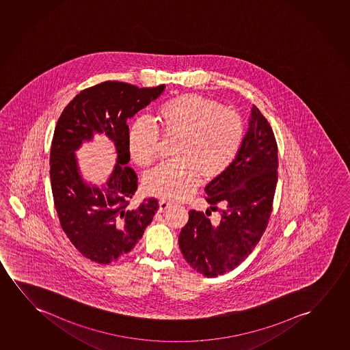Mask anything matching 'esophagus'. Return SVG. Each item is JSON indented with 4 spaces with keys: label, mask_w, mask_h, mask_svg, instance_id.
Here are the masks:
<instances>
[{
    "label": "esophagus",
    "mask_w": 350,
    "mask_h": 350,
    "mask_svg": "<svg viewBox=\"0 0 350 350\" xmlns=\"http://www.w3.org/2000/svg\"><path fill=\"white\" fill-rule=\"evenodd\" d=\"M171 206H172L171 202L165 201V200H161V201L159 202V211H166Z\"/></svg>",
    "instance_id": "esophagus-1"
}]
</instances>
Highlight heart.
I'll return each mask as SVG.
<instances>
[{
    "mask_svg": "<svg viewBox=\"0 0 350 350\" xmlns=\"http://www.w3.org/2000/svg\"><path fill=\"white\" fill-rule=\"evenodd\" d=\"M157 120L166 139H177L172 149L176 159L149 172L144 189L170 201L191 196L200 177L208 182L225 172L244 139V122L238 112L193 93L163 103ZM159 146L158 129L150 122L137 120L130 126L128 147L137 165L150 166L158 159Z\"/></svg>",
    "mask_w": 350,
    "mask_h": 350,
    "instance_id": "heart-1",
    "label": "heart"
}]
</instances>
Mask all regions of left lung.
Segmentation results:
<instances>
[{"mask_svg": "<svg viewBox=\"0 0 350 350\" xmlns=\"http://www.w3.org/2000/svg\"><path fill=\"white\" fill-rule=\"evenodd\" d=\"M239 153L225 172L206 185V200L219 211H189L179 233L183 256L197 273L215 278L237 268L258 244L273 211L278 184V144L267 118L252 106Z\"/></svg>", "mask_w": 350, "mask_h": 350, "instance_id": "left-lung-1", "label": "left lung"}]
</instances>
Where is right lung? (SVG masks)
I'll list each match as a JSON object with an SVG mask.
<instances>
[{
    "label": "right lung",
    "mask_w": 350,
    "mask_h": 350,
    "mask_svg": "<svg viewBox=\"0 0 350 350\" xmlns=\"http://www.w3.org/2000/svg\"><path fill=\"white\" fill-rule=\"evenodd\" d=\"M163 90V85L139 88L125 82H101L80 92L58 118L50 150L53 203L72 244L96 263L110 264L134 249L159 209L154 197L130 206L137 176L125 166L130 160L126 120ZM94 133H105L118 150L116 170L103 189L83 182L75 157L81 142Z\"/></svg>",
    "instance_id": "obj_1"
}]
</instances>
